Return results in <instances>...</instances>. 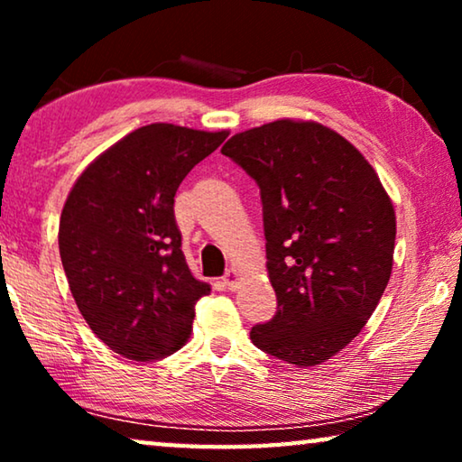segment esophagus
Listing matches in <instances>:
<instances>
[{"instance_id":"1","label":"esophagus","mask_w":462,"mask_h":462,"mask_svg":"<svg viewBox=\"0 0 462 462\" xmlns=\"http://www.w3.org/2000/svg\"><path fill=\"white\" fill-rule=\"evenodd\" d=\"M238 281H240V273L236 269H228V273L224 275V285L234 291V289L238 287Z\"/></svg>"}]
</instances>
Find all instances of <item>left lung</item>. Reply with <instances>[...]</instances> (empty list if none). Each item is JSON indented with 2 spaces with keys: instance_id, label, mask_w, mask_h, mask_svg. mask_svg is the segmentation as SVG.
I'll use <instances>...</instances> for the list:
<instances>
[{
  "instance_id": "obj_1",
  "label": "left lung",
  "mask_w": 462,
  "mask_h": 462,
  "mask_svg": "<svg viewBox=\"0 0 462 462\" xmlns=\"http://www.w3.org/2000/svg\"><path fill=\"white\" fill-rule=\"evenodd\" d=\"M222 154L261 189L277 314L253 326L263 353L295 366L353 342L389 283L395 212L374 169L338 132L277 120L234 134Z\"/></svg>"
}]
</instances>
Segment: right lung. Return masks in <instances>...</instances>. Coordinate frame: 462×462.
<instances>
[{"instance_id": "add662e5", "label": "right lung", "mask_w": 462, "mask_h": 462, "mask_svg": "<svg viewBox=\"0 0 462 462\" xmlns=\"http://www.w3.org/2000/svg\"><path fill=\"white\" fill-rule=\"evenodd\" d=\"M228 132L151 124L109 146L77 179L59 224L62 269L93 334L130 361H159L191 334L212 289L185 263L175 193Z\"/></svg>"}]
</instances>
